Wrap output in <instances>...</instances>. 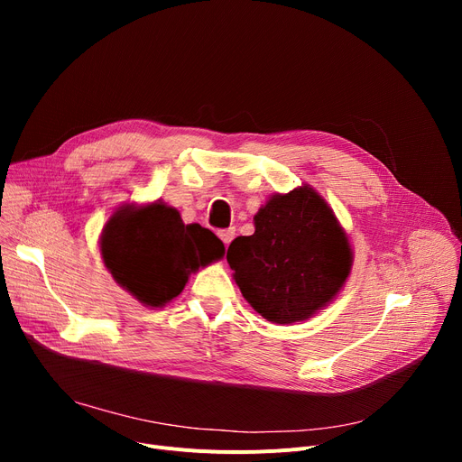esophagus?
<instances>
[{"label": "esophagus", "mask_w": 462, "mask_h": 462, "mask_svg": "<svg viewBox=\"0 0 462 462\" xmlns=\"http://www.w3.org/2000/svg\"><path fill=\"white\" fill-rule=\"evenodd\" d=\"M234 236H236V228H228V230H221L218 232V237L223 239V244L228 247L230 245V241L234 239Z\"/></svg>", "instance_id": "obj_1"}]
</instances>
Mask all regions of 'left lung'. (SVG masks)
<instances>
[{
	"label": "left lung",
	"mask_w": 462,
	"mask_h": 462,
	"mask_svg": "<svg viewBox=\"0 0 462 462\" xmlns=\"http://www.w3.org/2000/svg\"><path fill=\"white\" fill-rule=\"evenodd\" d=\"M226 260L251 307L284 326L307 320L333 301L354 254L328 202L301 185L273 194L254 215V234L236 237Z\"/></svg>",
	"instance_id": "8db88e82"
}]
</instances>
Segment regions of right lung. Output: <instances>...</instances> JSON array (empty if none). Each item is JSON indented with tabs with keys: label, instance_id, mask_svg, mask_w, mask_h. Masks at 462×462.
Listing matches in <instances>:
<instances>
[{
	"label": "right lung",
	"instance_id": "obj_1",
	"mask_svg": "<svg viewBox=\"0 0 462 462\" xmlns=\"http://www.w3.org/2000/svg\"><path fill=\"white\" fill-rule=\"evenodd\" d=\"M99 249L114 281L145 307H164L181 294L190 273L225 256L211 230L185 225L180 211L161 200L121 206L105 225Z\"/></svg>",
	"mask_w": 462,
	"mask_h": 462
}]
</instances>
